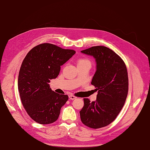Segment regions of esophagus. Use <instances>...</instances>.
Listing matches in <instances>:
<instances>
[{"label": "esophagus", "mask_w": 150, "mask_h": 150, "mask_svg": "<svg viewBox=\"0 0 150 150\" xmlns=\"http://www.w3.org/2000/svg\"><path fill=\"white\" fill-rule=\"evenodd\" d=\"M69 98L70 99H71V100H74V99H76V97L74 96H73V95H69Z\"/></svg>", "instance_id": "obj_1"}]
</instances>
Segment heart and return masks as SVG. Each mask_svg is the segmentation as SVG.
<instances>
[{
	"instance_id": "obj_1",
	"label": "heart",
	"mask_w": 150,
	"mask_h": 150,
	"mask_svg": "<svg viewBox=\"0 0 150 150\" xmlns=\"http://www.w3.org/2000/svg\"><path fill=\"white\" fill-rule=\"evenodd\" d=\"M83 64H91V61L88 58L86 57H79L77 59V65H83Z\"/></svg>"
}]
</instances>
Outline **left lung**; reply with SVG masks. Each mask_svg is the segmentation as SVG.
I'll return each mask as SVG.
<instances>
[{
    "mask_svg": "<svg viewBox=\"0 0 150 150\" xmlns=\"http://www.w3.org/2000/svg\"><path fill=\"white\" fill-rule=\"evenodd\" d=\"M81 52L96 59V71L91 84L98 94L96 101L84 98L81 120L89 128H101L111 123L124 106L128 92V71L121 57L108 47L93 46Z\"/></svg>",
    "mask_w": 150,
    "mask_h": 150,
    "instance_id": "obj_1",
    "label": "left lung"
}]
</instances>
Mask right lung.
I'll use <instances>...</instances> for the list:
<instances>
[{"label":"right lung","instance_id":"add662e5","mask_svg":"<svg viewBox=\"0 0 150 150\" xmlns=\"http://www.w3.org/2000/svg\"><path fill=\"white\" fill-rule=\"evenodd\" d=\"M76 53L49 43L40 44L27 54L18 77L21 102L29 116L41 125L55 122L68 96L52 91L49 83L59 74L61 66Z\"/></svg>","mask_w":150,"mask_h":150}]
</instances>
